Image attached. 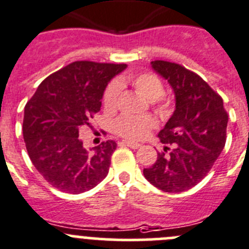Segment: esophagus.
Instances as JSON below:
<instances>
[{
	"label": "esophagus",
	"mask_w": 249,
	"mask_h": 249,
	"mask_svg": "<svg viewBox=\"0 0 249 249\" xmlns=\"http://www.w3.org/2000/svg\"><path fill=\"white\" fill-rule=\"evenodd\" d=\"M122 143L124 144V146L130 147V148H132V149H137L141 147V144L140 143H136V142H131V141H123Z\"/></svg>",
	"instance_id": "1"
}]
</instances>
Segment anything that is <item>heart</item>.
Returning a JSON list of instances; mask_svg holds the SVG:
<instances>
[{
    "mask_svg": "<svg viewBox=\"0 0 249 249\" xmlns=\"http://www.w3.org/2000/svg\"><path fill=\"white\" fill-rule=\"evenodd\" d=\"M130 85L136 92L151 101L152 106L160 114L168 110L169 101L163 96L164 86L160 79L152 73L126 74L118 78L106 88L102 96L103 107L108 112H114L119 105L120 88ZM156 126L151 117H130L123 115L114 123V131L119 136L129 140H141Z\"/></svg>",
    "mask_w": 249,
    "mask_h": 249,
    "instance_id": "1",
    "label": "heart"
}]
</instances>
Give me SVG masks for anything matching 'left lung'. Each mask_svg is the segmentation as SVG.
Returning <instances> with one entry per match:
<instances>
[{
	"label": "left lung",
	"instance_id": "1",
	"mask_svg": "<svg viewBox=\"0 0 249 249\" xmlns=\"http://www.w3.org/2000/svg\"><path fill=\"white\" fill-rule=\"evenodd\" d=\"M152 68L173 88L176 109L158 134L164 152L143 175L157 189L178 194L196 186L214 165L225 147L229 115L221 96L196 73L166 60H154Z\"/></svg>",
	"mask_w": 249,
	"mask_h": 249
}]
</instances>
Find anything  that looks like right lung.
I'll use <instances>...</instances> for the list:
<instances>
[{
    "instance_id": "obj_1",
    "label": "right lung",
    "mask_w": 249,
    "mask_h": 249,
    "mask_svg": "<svg viewBox=\"0 0 249 249\" xmlns=\"http://www.w3.org/2000/svg\"><path fill=\"white\" fill-rule=\"evenodd\" d=\"M125 68L124 63L76 60L47 76L26 103L23 136L29 158L59 191L81 194L107 176L117 142L108 140L89 152L79 130L91 126L106 86Z\"/></svg>"
}]
</instances>
